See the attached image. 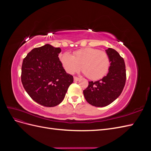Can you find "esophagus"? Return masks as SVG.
Wrapping results in <instances>:
<instances>
[{
	"mask_svg": "<svg viewBox=\"0 0 151 151\" xmlns=\"http://www.w3.org/2000/svg\"><path fill=\"white\" fill-rule=\"evenodd\" d=\"M79 79H80L79 78V77H74V81H75V82L78 81Z\"/></svg>",
	"mask_w": 151,
	"mask_h": 151,
	"instance_id": "1",
	"label": "esophagus"
}]
</instances>
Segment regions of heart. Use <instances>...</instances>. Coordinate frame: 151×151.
I'll list each match as a JSON object with an SVG mask.
<instances>
[{
    "mask_svg": "<svg viewBox=\"0 0 151 151\" xmlns=\"http://www.w3.org/2000/svg\"><path fill=\"white\" fill-rule=\"evenodd\" d=\"M60 60L68 74L78 72L82 66L84 74L91 80L101 79L107 74L110 66V60L106 52L91 48L77 50L73 56L64 53Z\"/></svg>",
    "mask_w": 151,
    "mask_h": 151,
    "instance_id": "heart-1",
    "label": "heart"
}]
</instances>
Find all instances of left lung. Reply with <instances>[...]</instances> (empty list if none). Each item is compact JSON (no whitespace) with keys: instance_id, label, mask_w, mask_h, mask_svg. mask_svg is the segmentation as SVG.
Here are the masks:
<instances>
[{"instance_id":"8db88e82","label":"left lung","mask_w":151,"mask_h":151,"mask_svg":"<svg viewBox=\"0 0 151 151\" xmlns=\"http://www.w3.org/2000/svg\"><path fill=\"white\" fill-rule=\"evenodd\" d=\"M110 66L108 74L98 81H89L83 91L88 103L96 107H104L111 104L121 94L126 81V69L123 58L115 50L108 48Z\"/></svg>"}]
</instances>
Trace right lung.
<instances>
[{"mask_svg": "<svg viewBox=\"0 0 151 151\" xmlns=\"http://www.w3.org/2000/svg\"><path fill=\"white\" fill-rule=\"evenodd\" d=\"M60 52L61 48L46 44L32 50L22 62L21 82L24 89L35 101L46 107L60 104L74 81L60 61Z\"/></svg>", "mask_w": 151, "mask_h": 151, "instance_id": "obj_1", "label": "right lung"}]
</instances>
